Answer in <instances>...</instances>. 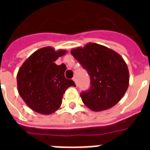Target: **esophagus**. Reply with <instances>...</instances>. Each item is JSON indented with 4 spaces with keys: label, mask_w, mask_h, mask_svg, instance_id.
I'll use <instances>...</instances> for the list:
<instances>
[{
    "label": "esophagus",
    "mask_w": 150,
    "mask_h": 150,
    "mask_svg": "<svg viewBox=\"0 0 150 150\" xmlns=\"http://www.w3.org/2000/svg\"><path fill=\"white\" fill-rule=\"evenodd\" d=\"M73 80L75 81V84L77 85V80H76V78H75V77H73Z\"/></svg>",
    "instance_id": "esophagus-1"
}]
</instances>
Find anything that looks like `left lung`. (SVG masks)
<instances>
[{
	"instance_id": "1",
	"label": "left lung",
	"mask_w": 150,
	"mask_h": 150,
	"mask_svg": "<svg viewBox=\"0 0 150 150\" xmlns=\"http://www.w3.org/2000/svg\"><path fill=\"white\" fill-rule=\"evenodd\" d=\"M71 54L90 76V88L80 93L92 111L106 110L119 102L129 87L125 62L116 52L96 43L71 50Z\"/></svg>"
}]
</instances>
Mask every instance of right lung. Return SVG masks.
<instances>
[{"instance_id": "right-lung-1", "label": "right lung", "mask_w": 150, "mask_h": 150, "mask_svg": "<svg viewBox=\"0 0 150 150\" xmlns=\"http://www.w3.org/2000/svg\"><path fill=\"white\" fill-rule=\"evenodd\" d=\"M65 53V50L55 51L50 46L39 49L25 60L18 71V92L32 110L51 114L61 106L66 90L75 86L72 79L65 78V64L54 63Z\"/></svg>"}]
</instances>
